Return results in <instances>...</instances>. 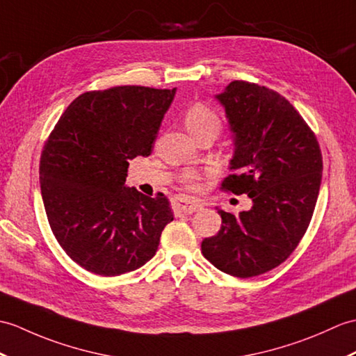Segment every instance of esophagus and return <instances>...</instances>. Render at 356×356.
Here are the masks:
<instances>
[{"instance_id": "obj_1", "label": "esophagus", "mask_w": 356, "mask_h": 356, "mask_svg": "<svg viewBox=\"0 0 356 356\" xmlns=\"http://www.w3.org/2000/svg\"><path fill=\"white\" fill-rule=\"evenodd\" d=\"M198 209H202V203L197 200H191V198L185 197H176L172 200V211H175L176 216H186V213H193Z\"/></svg>"}]
</instances>
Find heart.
<instances>
[{
    "mask_svg": "<svg viewBox=\"0 0 356 356\" xmlns=\"http://www.w3.org/2000/svg\"><path fill=\"white\" fill-rule=\"evenodd\" d=\"M184 121L186 129L191 131L197 139L204 135L217 136L222 127V120L220 117V113L204 103H195L193 106H189L184 115ZM197 172H186V175L181 177V185L188 189H194L197 186Z\"/></svg>",
    "mask_w": 356,
    "mask_h": 356,
    "instance_id": "obj_1",
    "label": "heart"
}]
</instances>
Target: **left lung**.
Segmentation results:
<instances>
[{"instance_id":"1","label":"left lung","mask_w":356,"mask_h":356,"mask_svg":"<svg viewBox=\"0 0 356 356\" xmlns=\"http://www.w3.org/2000/svg\"><path fill=\"white\" fill-rule=\"evenodd\" d=\"M235 134L232 175L221 191L247 194L250 211L218 209L221 227L202 253L235 277L259 276L286 261L311 222L323 158L316 134L284 95L235 80L217 95Z\"/></svg>"}]
</instances>
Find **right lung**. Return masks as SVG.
<instances>
[{
    "label": "right lung",
    "instance_id": "add662e5",
    "mask_svg": "<svg viewBox=\"0 0 356 356\" xmlns=\"http://www.w3.org/2000/svg\"><path fill=\"white\" fill-rule=\"evenodd\" d=\"M176 89L113 86L79 95L45 140L39 163L47 218L65 253L94 275L150 261L172 221L168 198L127 188L129 161L150 156Z\"/></svg>",
    "mask_w": 356,
    "mask_h": 356
}]
</instances>
